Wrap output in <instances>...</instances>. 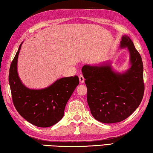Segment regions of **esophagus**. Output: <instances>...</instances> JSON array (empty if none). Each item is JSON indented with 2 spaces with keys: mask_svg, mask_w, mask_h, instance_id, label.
<instances>
[{
  "mask_svg": "<svg viewBox=\"0 0 153 153\" xmlns=\"http://www.w3.org/2000/svg\"><path fill=\"white\" fill-rule=\"evenodd\" d=\"M79 78L80 82H81V83H83L84 81H85V79H84V77H83V75L80 74L79 76Z\"/></svg>",
  "mask_w": 153,
  "mask_h": 153,
  "instance_id": "esophagus-1",
  "label": "esophagus"
}]
</instances>
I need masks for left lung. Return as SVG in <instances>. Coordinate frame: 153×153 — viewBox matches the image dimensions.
<instances>
[{"instance_id":"obj_1","label":"left lung","mask_w":153,"mask_h":153,"mask_svg":"<svg viewBox=\"0 0 153 153\" xmlns=\"http://www.w3.org/2000/svg\"><path fill=\"white\" fill-rule=\"evenodd\" d=\"M120 46L127 47L130 53L131 66L125 73H116L108 64L82 68L91 113L104 123L127 119L139 106L144 96L142 57L128 36H123Z\"/></svg>"}]
</instances>
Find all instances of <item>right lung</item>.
Segmentation results:
<instances>
[{
  "mask_svg": "<svg viewBox=\"0 0 153 153\" xmlns=\"http://www.w3.org/2000/svg\"><path fill=\"white\" fill-rule=\"evenodd\" d=\"M10 66L9 82L13 103L21 116L39 127L56 124L64 116L65 106L79 83V77H64L43 89H30L20 81L17 71L19 50Z\"/></svg>",
  "mask_w": 153,
  "mask_h": 153,
  "instance_id": "right-lung-1",
  "label": "right lung"
}]
</instances>
